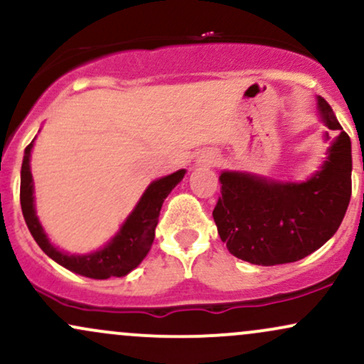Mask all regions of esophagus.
I'll list each match as a JSON object with an SVG mask.
<instances>
[{"mask_svg": "<svg viewBox=\"0 0 364 364\" xmlns=\"http://www.w3.org/2000/svg\"><path fill=\"white\" fill-rule=\"evenodd\" d=\"M200 164H203V162H210V161H208V159H200Z\"/></svg>", "mask_w": 364, "mask_h": 364, "instance_id": "1", "label": "esophagus"}]
</instances>
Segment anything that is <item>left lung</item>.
Returning a JSON list of instances; mask_svg holds the SVG:
<instances>
[{"mask_svg": "<svg viewBox=\"0 0 364 364\" xmlns=\"http://www.w3.org/2000/svg\"><path fill=\"white\" fill-rule=\"evenodd\" d=\"M318 109L323 123L341 133L310 179L279 183L231 171L219 176L220 196L212 215L220 240L241 260L263 267L298 262L339 229L353 191L350 139L323 97Z\"/></svg>", "mask_w": 364, "mask_h": 364, "instance_id": "left-lung-1", "label": "left lung"}]
</instances>
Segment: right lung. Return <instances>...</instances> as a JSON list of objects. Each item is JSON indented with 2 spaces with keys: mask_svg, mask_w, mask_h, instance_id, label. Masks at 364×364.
Segmentation results:
<instances>
[{
  "mask_svg": "<svg viewBox=\"0 0 364 364\" xmlns=\"http://www.w3.org/2000/svg\"><path fill=\"white\" fill-rule=\"evenodd\" d=\"M31 150L32 144H28L23 154L22 173H20V205H22V214L28 231L34 236L41 250L65 269L90 279L123 277L132 272L135 267H139L156 237V225L162 203H164L166 196L171 193V190L181 181L186 171L179 169L169 176L150 183L145 193L141 195L139 205L129 214L127 223L121 225L118 235L112 237L102 250L90 255H66L49 243L48 236L43 231V225L36 215Z\"/></svg>",
  "mask_w": 364,
  "mask_h": 364,
  "instance_id": "obj_1",
  "label": "right lung"
}]
</instances>
